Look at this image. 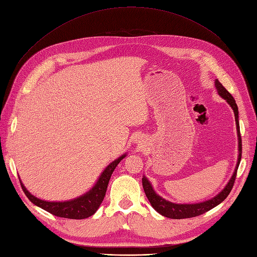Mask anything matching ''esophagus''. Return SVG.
<instances>
[{"label": "esophagus", "instance_id": "obj_1", "mask_svg": "<svg viewBox=\"0 0 257 257\" xmlns=\"http://www.w3.org/2000/svg\"><path fill=\"white\" fill-rule=\"evenodd\" d=\"M136 138H137V137H136ZM137 142H138V141H137Z\"/></svg>", "mask_w": 257, "mask_h": 257}]
</instances>
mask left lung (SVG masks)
Segmentation results:
<instances>
[{
  "label": "left lung",
  "mask_w": 257,
  "mask_h": 257,
  "mask_svg": "<svg viewBox=\"0 0 257 257\" xmlns=\"http://www.w3.org/2000/svg\"><path fill=\"white\" fill-rule=\"evenodd\" d=\"M214 85L217 90V93L219 95L226 99V102L229 104L231 107V109L234 110L235 114V121H236V126H237V135H238V160H237V164L234 170V174H232L231 178L229 179V181L227 184L225 185V188L215 195L214 197L210 198L208 200L201 201V203H196V204H175L172 203V201L166 200L163 197H161L159 194H157L153 190V186L150 183V181L148 180L147 177H143V186H144V191L146 193L147 198L149 199L151 206L157 210V211L164 215L166 217H169V219H176V220H180V219H186V217H194L203 214L209 210H211L212 208L216 207L217 205H220L222 201L228 196V194L230 193L232 185H234L236 175H237V169L240 164V160H241V152H242V144H241V136H240V127H239V112H238V107L236 104V100L234 97L231 96L230 93L225 89L222 83L219 80L214 81Z\"/></svg>",
  "instance_id": "8db88e82"
}]
</instances>
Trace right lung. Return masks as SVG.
<instances>
[{"label": "right lung", "instance_id": "right-lung-1", "mask_svg": "<svg viewBox=\"0 0 257 257\" xmlns=\"http://www.w3.org/2000/svg\"><path fill=\"white\" fill-rule=\"evenodd\" d=\"M126 153H124L121 157L111 162L110 164L103 170V173L100 174L95 184L92 186V189H90L87 193L82 194L81 196L76 197L74 199L64 201L43 200L32 195V194L27 190L25 184L20 180L21 188L23 192H25L27 197L31 200V203H33L35 206L46 210V211L53 215L74 220L87 219V217L94 214L100 204H102L107 191L108 182L110 180V177L113 173L114 168L124 158L126 157Z\"/></svg>", "mask_w": 257, "mask_h": 257}]
</instances>
